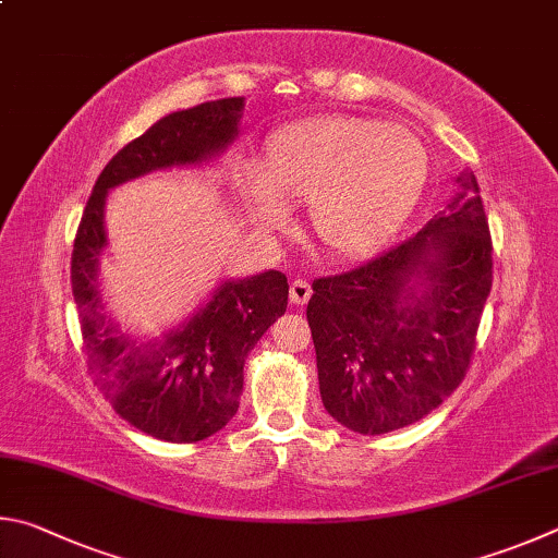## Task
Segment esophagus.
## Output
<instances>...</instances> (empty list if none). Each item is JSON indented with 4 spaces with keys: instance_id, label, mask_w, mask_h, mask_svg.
Here are the masks:
<instances>
[{
    "instance_id": "obj_1",
    "label": "esophagus",
    "mask_w": 558,
    "mask_h": 558,
    "mask_svg": "<svg viewBox=\"0 0 558 558\" xmlns=\"http://www.w3.org/2000/svg\"><path fill=\"white\" fill-rule=\"evenodd\" d=\"M289 299H291V304L304 306L306 301L311 299V284H308V281L306 279H294V281H291Z\"/></svg>"
}]
</instances>
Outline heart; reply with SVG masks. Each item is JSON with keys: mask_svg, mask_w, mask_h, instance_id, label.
Segmentation results:
<instances>
[{"mask_svg": "<svg viewBox=\"0 0 558 558\" xmlns=\"http://www.w3.org/2000/svg\"><path fill=\"white\" fill-rule=\"evenodd\" d=\"M428 156L402 124L350 114L301 122L271 142L262 171H242V193L262 225L308 203L320 240L338 254H367L404 222L424 189Z\"/></svg>", "mask_w": 558, "mask_h": 558, "instance_id": "1", "label": "heart"}]
</instances>
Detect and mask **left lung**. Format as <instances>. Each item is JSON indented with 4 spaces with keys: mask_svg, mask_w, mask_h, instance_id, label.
Masks as SVG:
<instances>
[{
    "mask_svg": "<svg viewBox=\"0 0 558 558\" xmlns=\"http://www.w3.org/2000/svg\"><path fill=\"white\" fill-rule=\"evenodd\" d=\"M414 238L314 281L306 318L326 412L379 436L424 418L471 365L493 287V240L471 171Z\"/></svg>",
    "mask_w": 558,
    "mask_h": 558,
    "instance_id": "obj_1",
    "label": "left lung"
}]
</instances>
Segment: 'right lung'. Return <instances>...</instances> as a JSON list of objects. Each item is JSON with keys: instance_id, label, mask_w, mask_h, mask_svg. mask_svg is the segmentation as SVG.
<instances>
[{"instance_id": "right-lung-1", "label": "right lung", "mask_w": 558, "mask_h": 558, "mask_svg": "<svg viewBox=\"0 0 558 558\" xmlns=\"http://www.w3.org/2000/svg\"><path fill=\"white\" fill-rule=\"evenodd\" d=\"M242 107L244 97H222L161 117L97 175L75 234L71 281L87 367L114 412L161 441H203L238 414L244 360L284 316L289 284L277 269L222 281L185 324L142 343L107 318L97 284L107 191L144 173L215 159L238 136Z\"/></svg>"}]
</instances>
